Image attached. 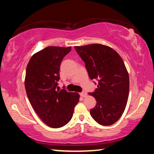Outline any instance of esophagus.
Here are the masks:
<instances>
[{
    "mask_svg": "<svg viewBox=\"0 0 154 154\" xmlns=\"http://www.w3.org/2000/svg\"><path fill=\"white\" fill-rule=\"evenodd\" d=\"M79 94H80V96H82V97H85L86 96H87V92L86 91H82L81 93H79Z\"/></svg>",
    "mask_w": 154,
    "mask_h": 154,
    "instance_id": "34e87169",
    "label": "esophagus"
}]
</instances>
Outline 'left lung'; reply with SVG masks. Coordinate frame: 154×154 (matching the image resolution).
<instances>
[{
    "label": "left lung",
    "instance_id": "1",
    "mask_svg": "<svg viewBox=\"0 0 154 154\" xmlns=\"http://www.w3.org/2000/svg\"><path fill=\"white\" fill-rule=\"evenodd\" d=\"M75 48L85 63L90 79L98 82L95 91L89 94L96 100L90 114L98 124L111 125L121 117L128 99L130 79L123 60L116 51L102 44Z\"/></svg>",
    "mask_w": 154,
    "mask_h": 154
}]
</instances>
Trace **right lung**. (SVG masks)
Segmentation results:
<instances>
[{"label": "right lung", "mask_w": 154, "mask_h": 154, "mask_svg": "<svg viewBox=\"0 0 154 154\" xmlns=\"http://www.w3.org/2000/svg\"><path fill=\"white\" fill-rule=\"evenodd\" d=\"M71 48L46 47L33 55L26 66L24 80L26 95L41 120L52 128L68 123L79 101L78 93L56 89L60 63Z\"/></svg>", "instance_id": "add662e5"}]
</instances>
